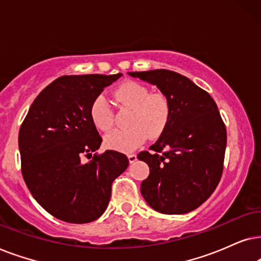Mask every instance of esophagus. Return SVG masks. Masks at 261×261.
<instances>
[{
	"label": "esophagus",
	"mask_w": 261,
	"mask_h": 261,
	"mask_svg": "<svg viewBox=\"0 0 261 261\" xmlns=\"http://www.w3.org/2000/svg\"><path fill=\"white\" fill-rule=\"evenodd\" d=\"M127 159H128V162H130V163H134V162L137 161V156L135 154L127 155Z\"/></svg>",
	"instance_id": "1"
}]
</instances>
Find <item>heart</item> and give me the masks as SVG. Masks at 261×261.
<instances>
[{"instance_id": "1", "label": "heart", "mask_w": 261, "mask_h": 261, "mask_svg": "<svg viewBox=\"0 0 261 261\" xmlns=\"http://www.w3.org/2000/svg\"><path fill=\"white\" fill-rule=\"evenodd\" d=\"M114 99L120 105L133 109L126 130H116L105 137L109 149L130 152L148 140L159 137L171 118V103L161 93L150 94L147 87L136 81H126L114 90ZM92 123L98 130L109 133L113 126V113L102 95L93 100L89 109Z\"/></svg>"}]
</instances>
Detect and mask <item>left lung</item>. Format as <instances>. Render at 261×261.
Masks as SVG:
<instances>
[{
  "label": "left lung",
  "instance_id": "8db88e82",
  "mask_svg": "<svg viewBox=\"0 0 261 261\" xmlns=\"http://www.w3.org/2000/svg\"><path fill=\"white\" fill-rule=\"evenodd\" d=\"M156 86L169 100L171 118L166 130L150 149L137 159L149 166L141 193L152 209L180 215L197 209L220 182L227 131L216 102L186 76L156 70L128 72ZM163 148L167 152H162Z\"/></svg>",
  "mask_w": 261,
  "mask_h": 261
}]
</instances>
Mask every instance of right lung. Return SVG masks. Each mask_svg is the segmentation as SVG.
I'll list each match as a JSON object with an SVG mask.
<instances>
[{
  "mask_svg": "<svg viewBox=\"0 0 261 261\" xmlns=\"http://www.w3.org/2000/svg\"><path fill=\"white\" fill-rule=\"evenodd\" d=\"M120 76L58 77L39 93L20 127L23 180L34 199L58 220H98L109 205L113 180L127 168L126 156L114 150L82 161L102 142L90 120V105Z\"/></svg>",
  "mask_w": 261,
  "mask_h": 261,
  "instance_id": "1",
  "label": "right lung"
}]
</instances>
